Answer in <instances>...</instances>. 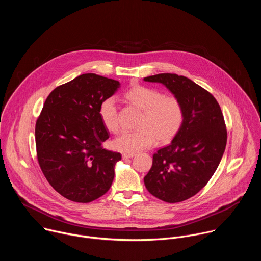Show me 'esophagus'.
Instances as JSON below:
<instances>
[{"mask_svg":"<svg viewBox=\"0 0 261 261\" xmlns=\"http://www.w3.org/2000/svg\"><path fill=\"white\" fill-rule=\"evenodd\" d=\"M132 157H134V154H123V156H122V158H123L124 160L129 159V158H132Z\"/></svg>","mask_w":261,"mask_h":261,"instance_id":"esophagus-1","label":"esophagus"}]
</instances>
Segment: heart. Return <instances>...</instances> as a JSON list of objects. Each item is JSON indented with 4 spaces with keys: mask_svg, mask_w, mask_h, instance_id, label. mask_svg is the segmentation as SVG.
<instances>
[{
    "mask_svg": "<svg viewBox=\"0 0 261 261\" xmlns=\"http://www.w3.org/2000/svg\"><path fill=\"white\" fill-rule=\"evenodd\" d=\"M124 96L129 103L142 110V116L138 123L139 130L123 131L114 139L115 150L135 154L150 148L156 139L166 143L177 134L184 122V107L176 97L163 95L156 89L142 85L131 87ZM99 116L108 131H118V105L115 97H107L100 103Z\"/></svg>",
    "mask_w": 261,
    "mask_h": 261,
    "instance_id": "obj_1",
    "label": "heart"
}]
</instances>
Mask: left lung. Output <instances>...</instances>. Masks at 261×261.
<instances>
[{
	"mask_svg": "<svg viewBox=\"0 0 261 261\" xmlns=\"http://www.w3.org/2000/svg\"><path fill=\"white\" fill-rule=\"evenodd\" d=\"M143 81L164 85L184 107L179 131L153 155V165L143 178L155 197L180 202L197 194L215 173L227 141L224 117L215 97L187 77L161 73Z\"/></svg>",
	"mask_w": 261,
	"mask_h": 261,
	"instance_id": "left-lung-1",
	"label": "left lung"
}]
</instances>
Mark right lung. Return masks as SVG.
Segmentation results:
<instances>
[{
  "label": "right lung",
  "mask_w": 261,
  "mask_h": 261,
  "mask_svg": "<svg viewBox=\"0 0 261 261\" xmlns=\"http://www.w3.org/2000/svg\"><path fill=\"white\" fill-rule=\"evenodd\" d=\"M120 83L86 73L57 87L37 119V159L51 187L65 198L88 203L110 188L120 153L107 151L109 137L100 103L113 96Z\"/></svg>",
  "instance_id": "right-lung-1"
}]
</instances>
